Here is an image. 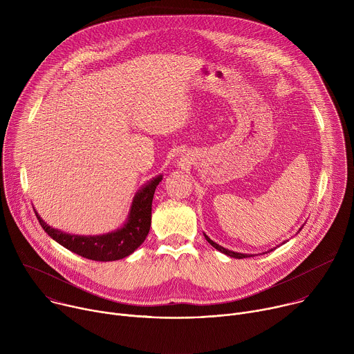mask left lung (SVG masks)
<instances>
[{
    "mask_svg": "<svg viewBox=\"0 0 354 354\" xmlns=\"http://www.w3.org/2000/svg\"><path fill=\"white\" fill-rule=\"evenodd\" d=\"M302 228H299L298 231H301ZM205 236H206V239H207V242L213 246V248H216L217 250H220V252H223V254H225L227 257H231V258H236V259H243V258H250V257H254V255H248V254H239V252H234V250H230V249H225V248H223L221 245H218V243H216L214 241H212L206 234H205ZM277 248V246H276ZM276 248H272L270 250H268V252H272V250H274ZM266 252V254H268Z\"/></svg>",
    "mask_w": 354,
    "mask_h": 354,
    "instance_id": "obj_1",
    "label": "left lung"
}]
</instances>
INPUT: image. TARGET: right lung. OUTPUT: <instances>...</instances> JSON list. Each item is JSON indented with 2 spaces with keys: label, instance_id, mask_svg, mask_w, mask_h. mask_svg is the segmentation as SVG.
<instances>
[{
  "label": "right lung",
  "instance_id": "right-lung-1",
  "mask_svg": "<svg viewBox=\"0 0 354 354\" xmlns=\"http://www.w3.org/2000/svg\"><path fill=\"white\" fill-rule=\"evenodd\" d=\"M162 180V175L153 178L134 196L129 217L122 228L104 235H74L56 230L46 224L35 212L41 228L56 242L74 254L97 262L119 261L129 255L144 242L151 227V206L156 187Z\"/></svg>",
  "mask_w": 354,
  "mask_h": 354
}]
</instances>
